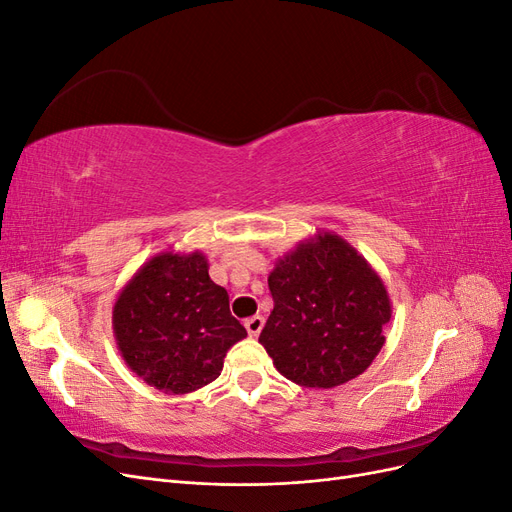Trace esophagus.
Segmentation results:
<instances>
[{"mask_svg":"<svg viewBox=\"0 0 512 512\" xmlns=\"http://www.w3.org/2000/svg\"><path fill=\"white\" fill-rule=\"evenodd\" d=\"M262 327H265V318H262V316H252V318L245 320V329L252 337H256L262 331Z\"/></svg>","mask_w":512,"mask_h":512,"instance_id":"obj_1","label":"esophagus"}]
</instances>
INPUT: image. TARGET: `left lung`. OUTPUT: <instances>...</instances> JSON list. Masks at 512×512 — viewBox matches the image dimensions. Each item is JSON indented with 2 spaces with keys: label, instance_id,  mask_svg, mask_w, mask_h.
<instances>
[{
  "label": "left lung",
  "instance_id": "1",
  "mask_svg": "<svg viewBox=\"0 0 512 512\" xmlns=\"http://www.w3.org/2000/svg\"><path fill=\"white\" fill-rule=\"evenodd\" d=\"M273 312L258 342L275 369L312 389H333L384 346L391 299L380 275L342 237L320 232L275 262Z\"/></svg>",
  "mask_w": 512,
  "mask_h": 512
}]
</instances>
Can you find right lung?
I'll use <instances>...</instances> for the list:
<instances>
[{
  "label": "right lung",
  "mask_w": 512,
  "mask_h": 512,
  "mask_svg": "<svg viewBox=\"0 0 512 512\" xmlns=\"http://www.w3.org/2000/svg\"><path fill=\"white\" fill-rule=\"evenodd\" d=\"M113 331L134 374L170 395L213 382L226 352L247 335L200 252H162L145 262L119 292Z\"/></svg>",
  "instance_id": "1"
}]
</instances>
